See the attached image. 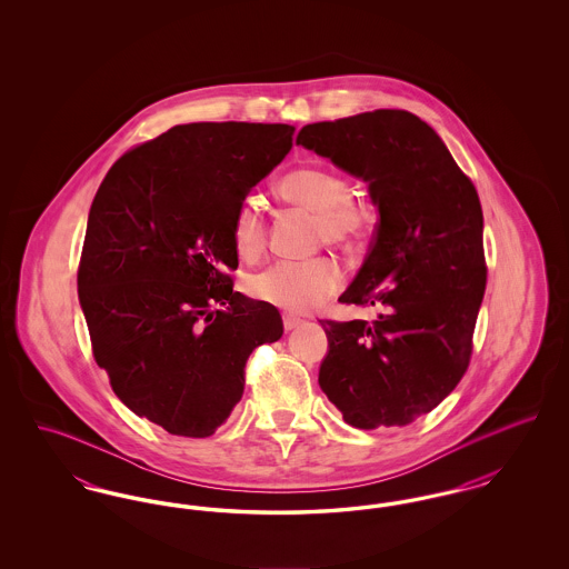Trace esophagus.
Masks as SVG:
<instances>
[{"label": "esophagus", "mask_w": 569, "mask_h": 569, "mask_svg": "<svg viewBox=\"0 0 569 569\" xmlns=\"http://www.w3.org/2000/svg\"><path fill=\"white\" fill-rule=\"evenodd\" d=\"M300 325V320L295 318V316H283V328L286 330H292V328H297Z\"/></svg>", "instance_id": "34e87169"}]
</instances>
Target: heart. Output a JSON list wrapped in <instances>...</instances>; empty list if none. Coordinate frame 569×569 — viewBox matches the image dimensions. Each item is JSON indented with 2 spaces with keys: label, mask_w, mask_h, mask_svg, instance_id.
I'll use <instances>...</instances> for the list:
<instances>
[{
  "label": "heart",
  "mask_w": 569,
  "mask_h": 569,
  "mask_svg": "<svg viewBox=\"0 0 569 569\" xmlns=\"http://www.w3.org/2000/svg\"><path fill=\"white\" fill-rule=\"evenodd\" d=\"M277 193L318 216L320 243L352 244L371 228L369 207L352 196V183L326 166H298L283 174ZM232 243L244 260H253L267 244V219L258 198H244L232 219ZM343 283V271L335 258L277 260L271 267L247 277V292L258 300L288 311H309L332 297Z\"/></svg>",
  "instance_id": "heart-1"
}]
</instances>
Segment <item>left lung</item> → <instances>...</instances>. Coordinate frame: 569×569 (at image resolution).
Here are the masks:
<instances>
[{"label":"left lung","mask_w":569,"mask_h":569,"mask_svg":"<svg viewBox=\"0 0 569 569\" xmlns=\"http://www.w3.org/2000/svg\"><path fill=\"white\" fill-rule=\"evenodd\" d=\"M297 144L367 181L379 213L339 302L383 313L373 325L320 320V388L356 429L406 427L457 388L471 360L487 290L478 191L433 128L407 110L309 123Z\"/></svg>","instance_id":"8db88e82"}]
</instances>
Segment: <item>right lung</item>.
Wrapping results in <instances>:
<instances>
[{"mask_svg": "<svg viewBox=\"0 0 569 569\" xmlns=\"http://www.w3.org/2000/svg\"><path fill=\"white\" fill-rule=\"evenodd\" d=\"M286 123H188L112 163L93 198L79 300L98 367L136 416L209 437L241 401L249 353L283 335L232 290V219L292 149Z\"/></svg>", "mask_w": 569, "mask_h": 569, "instance_id": "add662e5", "label": "right lung"}]
</instances>
